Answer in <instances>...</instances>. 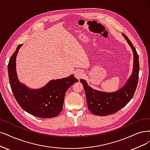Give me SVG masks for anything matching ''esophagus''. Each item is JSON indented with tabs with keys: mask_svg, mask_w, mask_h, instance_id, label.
Returning <instances> with one entry per match:
<instances>
[{
	"mask_svg": "<svg viewBox=\"0 0 150 150\" xmlns=\"http://www.w3.org/2000/svg\"><path fill=\"white\" fill-rule=\"evenodd\" d=\"M75 76L77 79H80L84 76V73L81 71H77L75 73Z\"/></svg>",
	"mask_w": 150,
	"mask_h": 150,
	"instance_id": "esophagus-1",
	"label": "esophagus"
}]
</instances>
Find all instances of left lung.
<instances>
[{"label":"left lung","instance_id":"8db88e82","mask_svg":"<svg viewBox=\"0 0 150 150\" xmlns=\"http://www.w3.org/2000/svg\"><path fill=\"white\" fill-rule=\"evenodd\" d=\"M123 36L134 52V69L125 85L116 92L105 93L94 90L85 80H80L85 91L88 109L95 115L104 116L117 112L129 103L135 92L140 69L138 55L129 38L124 34Z\"/></svg>","mask_w":150,"mask_h":150}]
</instances>
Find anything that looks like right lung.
I'll use <instances>...</instances> for the list:
<instances>
[{
  "instance_id": "1",
  "label": "right lung",
  "mask_w": 150,
  "mask_h": 150,
  "mask_svg": "<svg viewBox=\"0 0 150 150\" xmlns=\"http://www.w3.org/2000/svg\"><path fill=\"white\" fill-rule=\"evenodd\" d=\"M21 46H18L8 64L10 85L16 101L26 112L36 117H56L62 110L66 91L78 80L71 75L67 78L50 81L39 90H30L20 83L16 73V56Z\"/></svg>"
}]
</instances>
